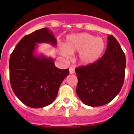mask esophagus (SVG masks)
<instances>
[{
    "instance_id": "esophagus-1",
    "label": "esophagus",
    "mask_w": 134,
    "mask_h": 134,
    "mask_svg": "<svg viewBox=\"0 0 134 134\" xmlns=\"http://www.w3.org/2000/svg\"><path fill=\"white\" fill-rule=\"evenodd\" d=\"M69 71H70V74H72L75 72V71H74V68L73 67H70L69 68Z\"/></svg>"
}]
</instances>
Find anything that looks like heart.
Returning a JSON list of instances; mask_svg holds the SVG:
<instances>
[{
  "instance_id": "heart-1",
  "label": "heart",
  "mask_w": 134,
  "mask_h": 134,
  "mask_svg": "<svg viewBox=\"0 0 134 134\" xmlns=\"http://www.w3.org/2000/svg\"><path fill=\"white\" fill-rule=\"evenodd\" d=\"M106 48L105 40L86 33L68 35L66 45L60 48V54L66 58H70L72 54L79 52L78 62L83 66H89L97 62L102 56Z\"/></svg>"
}]
</instances>
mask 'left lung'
Returning <instances> with one entry per match:
<instances>
[{"instance_id":"8db88e82","label":"left lung","mask_w":134,"mask_h":134,"mask_svg":"<svg viewBox=\"0 0 134 134\" xmlns=\"http://www.w3.org/2000/svg\"><path fill=\"white\" fill-rule=\"evenodd\" d=\"M126 65L125 55L113 35L100 60L89 66L76 68L78 84L76 92L84 104L99 107L109 103L122 88Z\"/></svg>"}]
</instances>
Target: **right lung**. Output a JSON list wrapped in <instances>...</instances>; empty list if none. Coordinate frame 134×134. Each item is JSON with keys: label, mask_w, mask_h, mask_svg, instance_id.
I'll return each mask as SVG.
<instances>
[{"label": "right lung", "mask_w": 134, "mask_h": 134, "mask_svg": "<svg viewBox=\"0 0 134 134\" xmlns=\"http://www.w3.org/2000/svg\"><path fill=\"white\" fill-rule=\"evenodd\" d=\"M55 47L53 33L43 28L20 40L9 60L10 82L14 93L21 102L32 108H41L54 102L69 70L55 67L52 58L37 53V43Z\"/></svg>", "instance_id": "add662e5"}]
</instances>
